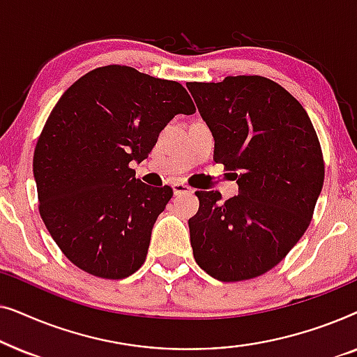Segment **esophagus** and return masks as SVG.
<instances>
[{"instance_id": "esophagus-1", "label": "esophagus", "mask_w": 357, "mask_h": 357, "mask_svg": "<svg viewBox=\"0 0 357 357\" xmlns=\"http://www.w3.org/2000/svg\"><path fill=\"white\" fill-rule=\"evenodd\" d=\"M172 188H174V193H175V195H188V193H193V188L190 187V185L183 183V182H175V183L172 185Z\"/></svg>"}]
</instances>
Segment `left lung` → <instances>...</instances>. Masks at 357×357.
<instances>
[{
    "label": "left lung",
    "instance_id": "left-lung-1",
    "mask_svg": "<svg viewBox=\"0 0 357 357\" xmlns=\"http://www.w3.org/2000/svg\"><path fill=\"white\" fill-rule=\"evenodd\" d=\"M214 138V160L232 170L238 195L197 192L188 221L198 266L222 282L265 275L309 227L325 164L299 102L263 76L188 82Z\"/></svg>",
    "mask_w": 357,
    "mask_h": 357
}]
</instances>
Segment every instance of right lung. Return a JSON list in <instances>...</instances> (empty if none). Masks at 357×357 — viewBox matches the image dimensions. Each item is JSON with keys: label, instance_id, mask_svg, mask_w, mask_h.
Returning a JSON list of instances; mask_svg holds the SVG:
<instances>
[{"label": "right lung", "instance_id": "obj_1", "mask_svg": "<svg viewBox=\"0 0 357 357\" xmlns=\"http://www.w3.org/2000/svg\"><path fill=\"white\" fill-rule=\"evenodd\" d=\"M180 82L131 66L96 68L53 107L33 151L38 211L73 265L105 280L138 271L172 188L135 177L175 115L195 114Z\"/></svg>", "mask_w": 357, "mask_h": 357}]
</instances>
